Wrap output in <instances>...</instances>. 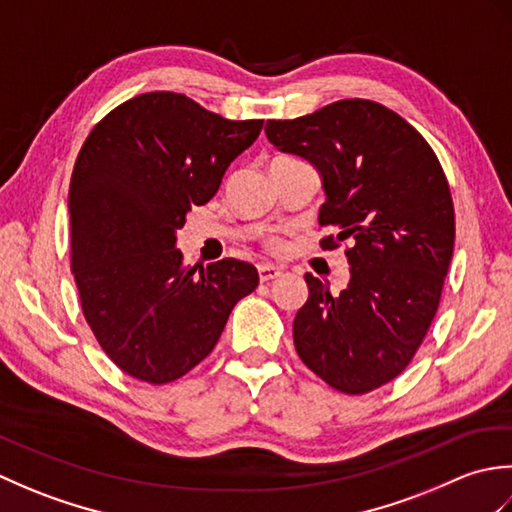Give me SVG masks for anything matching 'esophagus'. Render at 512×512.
<instances>
[{"label": "esophagus", "instance_id": "34e87169", "mask_svg": "<svg viewBox=\"0 0 512 512\" xmlns=\"http://www.w3.org/2000/svg\"><path fill=\"white\" fill-rule=\"evenodd\" d=\"M257 270H259V281H264V284H266V281H273L281 275V268H277L273 264H259Z\"/></svg>", "mask_w": 512, "mask_h": 512}]
</instances>
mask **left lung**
I'll return each instance as SVG.
<instances>
[{
	"label": "left lung",
	"mask_w": 512,
	"mask_h": 512,
	"mask_svg": "<svg viewBox=\"0 0 512 512\" xmlns=\"http://www.w3.org/2000/svg\"><path fill=\"white\" fill-rule=\"evenodd\" d=\"M266 136L321 173L319 224L339 231L321 246L350 242L343 290L306 273L297 354L330 387L367 394L411 363L438 312L455 242L447 176L405 118L365 99L268 121Z\"/></svg>",
	"instance_id": "left-lung-1"
}]
</instances>
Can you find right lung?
I'll return each mask as SVG.
<instances>
[{
	"mask_svg": "<svg viewBox=\"0 0 512 512\" xmlns=\"http://www.w3.org/2000/svg\"><path fill=\"white\" fill-rule=\"evenodd\" d=\"M262 125L228 121L184 94L147 92L83 143L68 195L72 273L85 321L125 374L165 385L191 372L257 288V268L233 257L184 266L176 233Z\"/></svg>",
	"mask_w": 512,
	"mask_h": 512,
	"instance_id": "add662e5",
	"label": "right lung"
}]
</instances>
